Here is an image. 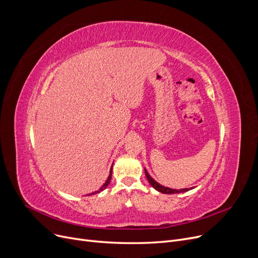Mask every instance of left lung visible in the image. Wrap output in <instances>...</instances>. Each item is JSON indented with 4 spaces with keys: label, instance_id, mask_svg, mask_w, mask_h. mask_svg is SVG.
I'll list each match as a JSON object with an SVG mask.
<instances>
[{
    "label": "left lung",
    "instance_id": "1",
    "mask_svg": "<svg viewBox=\"0 0 258 258\" xmlns=\"http://www.w3.org/2000/svg\"><path fill=\"white\" fill-rule=\"evenodd\" d=\"M145 174H146V177L147 179H148V181L150 182V185L155 189L157 190L158 192H162V193H165V194H174V193H182V192H187L193 188H186V189H179V190H176V189H171V188H167V187H164L162 185H159V183L157 181H155L150 175L149 173L147 172V170L145 169Z\"/></svg>",
    "mask_w": 258,
    "mask_h": 258
}]
</instances>
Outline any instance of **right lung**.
I'll use <instances>...</instances> for the list:
<instances>
[{"label":"right lung","mask_w":258,"mask_h":258,"mask_svg":"<svg viewBox=\"0 0 258 258\" xmlns=\"http://www.w3.org/2000/svg\"><path fill=\"white\" fill-rule=\"evenodd\" d=\"M111 175H112V167H111V170H110V174H109V176H108V178H107L106 182H105L104 185L102 186V188H100V190H97V191H95V192H92V193H90V194H88V195H91V194H95V193H100L101 191H103L104 189H106V188L108 187V185H109L110 180H111Z\"/></svg>","instance_id":"obj_1"}]
</instances>
